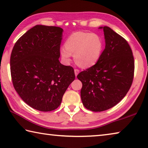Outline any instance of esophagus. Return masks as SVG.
I'll use <instances>...</instances> for the list:
<instances>
[{
    "label": "esophagus",
    "mask_w": 148,
    "mask_h": 148,
    "mask_svg": "<svg viewBox=\"0 0 148 148\" xmlns=\"http://www.w3.org/2000/svg\"><path fill=\"white\" fill-rule=\"evenodd\" d=\"M74 71H75V76L77 77V75H78L79 73V70L78 69H75Z\"/></svg>",
    "instance_id": "1"
}]
</instances>
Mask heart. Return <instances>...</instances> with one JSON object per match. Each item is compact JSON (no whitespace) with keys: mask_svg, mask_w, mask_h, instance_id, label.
I'll list each match as a JSON object with an SVG mask.
<instances>
[{"mask_svg":"<svg viewBox=\"0 0 148 148\" xmlns=\"http://www.w3.org/2000/svg\"><path fill=\"white\" fill-rule=\"evenodd\" d=\"M103 47V40L98 34L78 31L67 38L65 48L60 50V54L63 60L68 63L71 54H74L76 64L82 68H88L98 62Z\"/></svg>","mask_w":148,"mask_h":148,"instance_id":"obj_1","label":"heart"}]
</instances>
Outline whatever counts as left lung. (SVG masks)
Returning <instances> with one entry per match:
<instances>
[{"mask_svg":"<svg viewBox=\"0 0 148 148\" xmlns=\"http://www.w3.org/2000/svg\"><path fill=\"white\" fill-rule=\"evenodd\" d=\"M103 30L106 47L96 64L79 73L81 100L88 110L98 112L119 102L132 85L134 60L129 43L107 26Z\"/></svg>","mask_w":148,"mask_h":148,"instance_id":"1","label":"left lung"}]
</instances>
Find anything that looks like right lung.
Returning a JSON list of instances; mask_svg holds the SVG:
<instances>
[{
  "instance_id": "right-lung-1",
  "label": "right lung",
  "mask_w": 148,
  "mask_h": 148,
  "mask_svg": "<svg viewBox=\"0 0 148 148\" xmlns=\"http://www.w3.org/2000/svg\"><path fill=\"white\" fill-rule=\"evenodd\" d=\"M63 29L37 25L16 41L10 56L14 88L35 110L50 111L59 107L75 79L72 67L59 61Z\"/></svg>"
}]
</instances>
